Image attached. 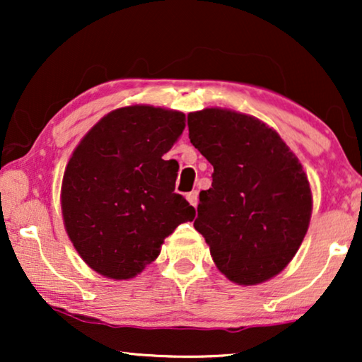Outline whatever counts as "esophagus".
I'll use <instances>...</instances> for the list:
<instances>
[{
  "label": "esophagus",
  "instance_id": "esophagus-1",
  "mask_svg": "<svg viewBox=\"0 0 362 362\" xmlns=\"http://www.w3.org/2000/svg\"><path fill=\"white\" fill-rule=\"evenodd\" d=\"M186 197H187V201H189V204L191 206H197V201H199V196H197V191H191V192H187L186 194Z\"/></svg>",
  "mask_w": 362,
  "mask_h": 362
}]
</instances>
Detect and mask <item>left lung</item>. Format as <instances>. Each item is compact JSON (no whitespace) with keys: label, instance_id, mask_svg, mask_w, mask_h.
Segmentation results:
<instances>
[{"label":"left lung","instance_id":"8db88e82","mask_svg":"<svg viewBox=\"0 0 362 362\" xmlns=\"http://www.w3.org/2000/svg\"><path fill=\"white\" fill-rule=\"evenodd\" d=\"M189 140L214 166L199 192L194 229L227 279L255 285L288 265L308 230L311 189L303 166L280 135L222 108L187 115Z\"/></svg>","mask_w":362,"mask_h":362}]
</instances>
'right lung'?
Segmentation results:
<instances>
[{
  "label": "right lung",
  "instance_id": "add662e5",
  "mask_svg": "<svg viewBox=\"0 0 362 362\" xmlns=\"http://www.w3.org/2000/svg\"><path fill=\"white\" fill-rule=\"evenodd\" d=\"M185 130V113L150 105L118 108L78 143L62 181L64 224L83 262L127 280L160 255L165 237L192 221L175 192L180 165L165 153Z\"/></svg>",
  "mask_w": 362,
  "mask_h": 362
}]
</instances>
